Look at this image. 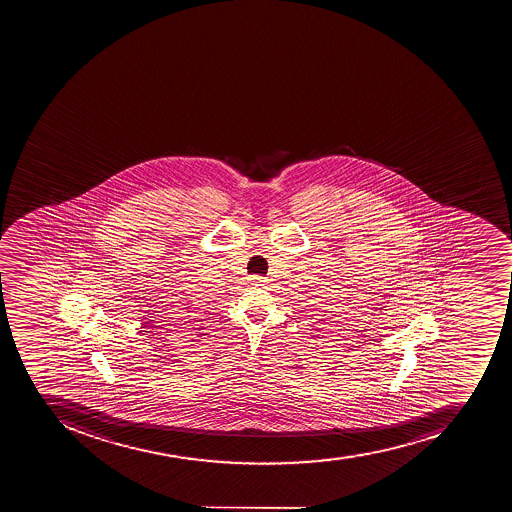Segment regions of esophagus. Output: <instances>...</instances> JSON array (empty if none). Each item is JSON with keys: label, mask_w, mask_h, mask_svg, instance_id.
I'll list each match as a JSON object with an SVG mask.
<instances>
[{"label": "esophagus", "mask_w": 512, "mask_h": 512, "mask_svg": "<svg viewBox=\"0 0 512 512\" xmlns=\"http://www.w3.org/2000/svg\"><path fill=\"white\" fill-rule=\"evenodd\" d=\"M251 280H253V282H256V283H266L267 282V278L262 277V275H251Z\"/></svg>", "instance_id": "obj_1"}]
</instances>
